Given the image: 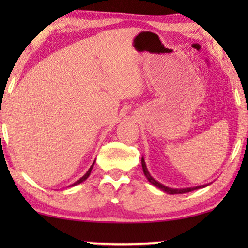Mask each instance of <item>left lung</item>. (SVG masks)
I'll return each instance as SVG.
<instances>
[{"label":"left lung","mask_w":248,"mask_h":248,"mask_svg":"<svg viewBox=\"0 0 248 248\" xmlns=\"http://www.w3.org/2000/svg\"><path fill=\"white\" fill-rule=\"evenodd\" d=\"M142 168H143V172L145 175V177H147V179L149 182L151 183V184H154L155 186H157L158 188L162 189V191L168 193V194H183V193H188V192H192L194 191V189H198V188H201V187H204V186L206 185H202V186H198V187H189V188H183V189H175V188H169L167 187V186H164L162 184H160V183H158L155 179H154L151 177V175L149 174L148 169H147V166H145V162H144V159L142 158Z\"/></svg>","instance_id":"obj_1"}]
</instances>
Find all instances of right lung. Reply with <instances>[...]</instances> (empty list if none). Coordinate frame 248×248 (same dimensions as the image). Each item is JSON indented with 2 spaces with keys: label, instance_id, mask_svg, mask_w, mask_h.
I'll use <instances>...</instances> for the list:
<instances>
[{
  "label": "right lung",
  "instance_id": "1",
  "mask_svg": "<svg viewBox=\"0 0 248 248\" xmlns=\"http://www.w3.org/2000/svg\"><path fill=\"white\" fill-rule=\"evenodd\" d=\"M93 166H91V167L89 168V170H88L87 171V174L86 175H84L83 176V177H81L80 179H79V181H78V182H76V183H74V184L73 185H78V184H80V183H82L83 181H86V179L88 178V177H89V175H90V172H91V169H93ZM72 185V186H73Z\"/></svg>",
  "mask_w": 248,
  "mask_h": 248
}]
</instances>
